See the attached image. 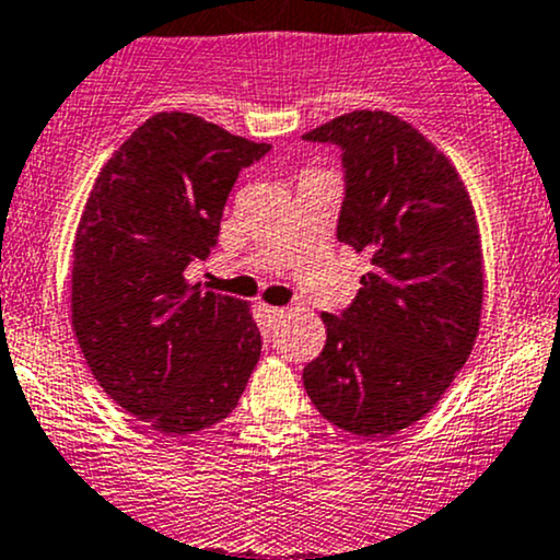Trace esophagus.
<instances>
[{
    "label": "esophagus",
    "instance_id": "34e87169",
    "mask_svg": "<svg viewBox=\"0 0 560 560\" xmlns=\"http://www.w3.org/2000/svg\"><path fill=\"white\" fill-rule=\"evenodd\" d=\"M261 315L267 317V323H272V326H275V323H280L282 317H285V310H282V306H269V304H264V306H261Z\"/></svg>",
    "mask_w": 560,
    "mask_h": 560
}]
</instances>
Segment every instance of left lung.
I'll return each instance as SVG.
<instances>
[{
  "mask_svg": "<svg viewBox=\"0 0 560 560\" xmlns=\"http://www.w3.org/2000/svg\"><path fill=\"white\" fill-rule=\"evenodd\" d=\"M345 152L339 240L371 256L304 389L330 424L389 438L427 417L470 358L483 310V250L465 182L441 149L389 112L341 114L304 133Z\"/></svg>",
  "mask_w": 560,
  "mask_h": 560,
  "instance_id": "8db88e82",
  "label": "left lung"
}]
</instances>
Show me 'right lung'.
<instances>
[{
    "label": "right lung",
    "instance_id": "right-lung-1",
    "mask_svg": "<svg viewBox=\"0 0 560 560\" xmlns=\"http://www.w3.org/2000/svg\"><path fill=\"white\" fill-rule=\"evenodd\" d=\"M269 143L160 112L106 160L74 234L71 328L95 382L165 435L226 419L261 354L248 302L184 278L219 237L237 173Z\"/></svg>",
    "mask_w": 560,
    "mask_h": 560
}]
</instances>
